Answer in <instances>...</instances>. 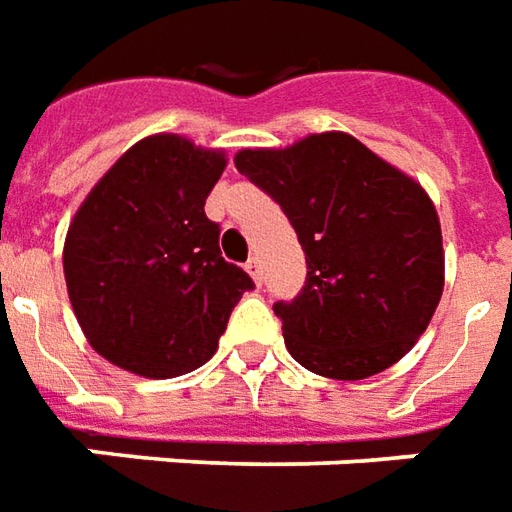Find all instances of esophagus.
Here are the masks:
<instances>
[{"label":"esophagus","instance_id":"obj_1","mask_svg":"<svg viewBox=\"0 0 512 512\" xmlns=\"http://www.w3.org/2000/svg\"><path fill=\"white\" fill-rule=\"evenodd\" d=\"M246 271H249V277H252L257 285L263 282V266H260V260H257V257H249V260H246Z\"/></svg>","mask_w":512,"mask_h":512}]
</instances>
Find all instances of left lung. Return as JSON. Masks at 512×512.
Returning a JSON list of instances; mask_svg holds the SVG:
<instances>
[{
    "label": "left lung",
    "instance_id": "1",
    "mask_svg": "<svg viewBox=\"0 0 512 512\" xmlns=\"http://www.w3.org/2000/svg\"><path fill=\"white\" fill-rule=\"evenodd\" d=\"M235 169L282 207L305 252V288L274 305L293 360L332 380H366L402 360L443 293L427 191L346 132L241 149Z\"/></svg>",
    "mask_w": 512,
    "mask_h": 512
}]
</instances>
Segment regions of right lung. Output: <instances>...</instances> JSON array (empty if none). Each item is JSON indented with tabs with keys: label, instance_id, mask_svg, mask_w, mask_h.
Listing matches in <instances>:
<instances>
[{
	"label": "right lung",
	"instance_id": "obj_1",
	"mask_svg": "<svg viewBox=\"0 0 512 512\" xmlns=\"http://www.w3.org/2000/svg\"><path fill=\"white\" fill-rule=\"evenodd\" d=\"M227 157L160 132L130 146L74 213L63 271L88 343L113 366L169 380L205 366L255 282L221 257L205 199Z\"/></svg>",
	"mask_w": 512,
	"mask_h": 512
}]
</instances>
